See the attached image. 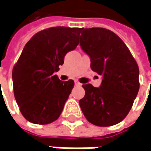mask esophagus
<instances>
[{
    "instance_id": "34e87169",
    "label": "esophagus",
    "mask_w": 151,
    "mask_h": 151,
    "mask_svg": "<svg viewBox=\"0 0 151 151\" xmlns=\"http://www.w3.org/2000/svg\"><path fill=\"white\" fill-rule=\"evenodd\" d=\"M75 84H76V86H81L82 83H80L78 81H75Z\"/></svg>"
}]
</instances>
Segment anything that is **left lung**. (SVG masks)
Returning <instances> with one entry per match:
<instances>
[{
    "mask_svg": "<svg viewBox=\"0 0 151 151\" xmlns=\"http://www.w3.org/2000/svg\"><path fill=\"white\" fill-rule=\"evenodd\" d=\"M80 45L90 57V68L103 76L100 88L83 84L79 101L86 119L100 127L122 122L139 90V68L129 49L114 32L104 28H81Z\"/></svg>",
    "mask_w": 151,
    "mask_h": 151,
    "instance_id": "left-lung-1",
    "label": "left lung"
}]
</instances>
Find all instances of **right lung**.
<instances>
[{
  "mask_svg": "<svg viewBox=\"0 0 151 151\" xmlns=\"http://www.w3.org/2000/svg\"><path fill=\"white\" fill-rule=\"evenodd\" d=\"M79 28L43 29L27 42L12 71L14 94L22 116L35 124H48L60 116L74 81L63 82L55 72L68 51L78 45Z\"/></svg>",
  "mask_w": 151,
  "mask_h": 151,
  "instance_id": "1",
  "label": "right lung"
}]
</instances>
